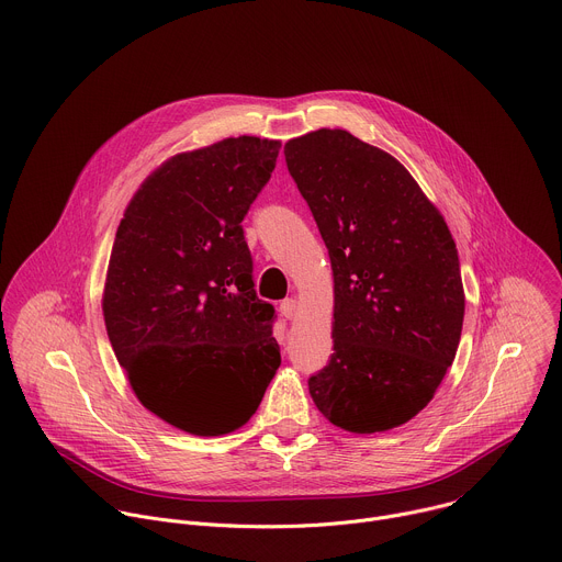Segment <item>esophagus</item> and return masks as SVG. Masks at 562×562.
Segmentation results:
<instances>
[{
	"label": "esophagus",
	"instance_id": "1",
	"mask_svg": "<svg viewBox=\"0 0 562 562\" xmlns=\"http://www.w3.org/2000/svg\"><path fill=\"white\" fill-rule=\"evenodd\" d=\"M279 312L283 318H294L296 316V299H283L279 303Z\"/></svg>",
	"mask_w": 562,
	"mask_h": 562
}]
</instances>
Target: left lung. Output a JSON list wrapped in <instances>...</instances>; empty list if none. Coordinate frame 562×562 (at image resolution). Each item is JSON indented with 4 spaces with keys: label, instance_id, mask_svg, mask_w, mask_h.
I'll list each match as a JSON object with an SVG mask.
<instances>
[{
    "label": "left lung",
    "instance_id": "8db88e82",
    "mask_svg": "<svg viewBox=\"0 0 562 562\" xmlns=\"http://www.w3.org/2000/svg\"><path fill=\"white\" fill-rule=\"evenodd\" d=\"M334 272V355L310 376L318 412L372 434L414 418L461 341L465 294L440 212L387 153L348 131L285 144Z\"/></svg>",
    "mask_w": 562,
    "mask_h": 562
}]
</instances>
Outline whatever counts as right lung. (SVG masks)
<instances>
[{
    "instance_id": "right-lung-1",
    "label": "right lung",
    "mask_w": 562,
    "mask_h": 562,
    "mask_svg": "<svg viewBox=\"0 0 562 562\" xmlns=\"http://www.w3.org/2000/svg\"><path fill=\"white\" fill-rule=\"evenodd\" d=\"M279 142L231 137L168 159L133 196L112 244L103 318L137 398L190 434H228L257 412L281 352L255 290L241 221Z\"/></svg>"
}]
</instances>
